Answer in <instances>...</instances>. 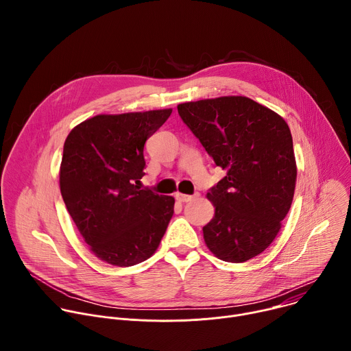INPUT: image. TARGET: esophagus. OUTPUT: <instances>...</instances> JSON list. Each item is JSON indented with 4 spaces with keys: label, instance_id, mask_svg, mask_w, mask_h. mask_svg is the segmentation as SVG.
<instances>
[{
    "label": "esophagus",
    "instance_id": "34e87169",
    "mask_svg": "<svg viewBox=\"0 0 351 351\" xmlns=\"http://www.w3.org/2000/svg\"><path fill=\"white\" fill-rule=\"evenodd\" d=\"M199 194L198 193H194V194H182V193H176V199L178 202H180V203H189V202H191V199H194V198H197Z\"/></svg>",
    "mask_w": 351,
    "mask_h": 351
}]
</instances>
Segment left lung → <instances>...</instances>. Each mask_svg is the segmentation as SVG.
Returning a JSON list of instances; mask_svg holds the SVG:
<instances>
[{
  "label": "left lung",
  "mask_w": 351,
  "mask_h": 351,
  "mask_svg": "<svg viewBox=\"0 0 351 351\" xmlns=\"http://www.w3.org/2000/svg\"><path fill=\"white\" fill-rule=\"evenodd\" d=\"M178 112L226 171L207 193L215 207L203 228L207 247L228 263L254 258L274 241L293 202L297 168L287 123L240 95L179 104Z\"/></svg>",
  "instance_id": "8db88e82"
}]
</instances>
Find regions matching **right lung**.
<instances>
[{
  "instance_id": "obj_1",
  "label": "right lung",
  "mask_w": 351,
  "mask_h": 351,
  "mask_svg": "<svg viewBox=\"0 0 351 351\" xmlns=\"http://www.w3.org/2000/svg\"><path fill=\"white\" fill-rule=\"evenodd\" d=\"M172 110L97 115L68 134L60 171L64 203L91 252L115 267L152 257L175 198L138 186L144 143Z\"/></svg>"
}]
</instances>
